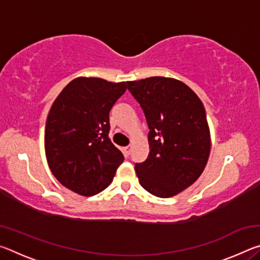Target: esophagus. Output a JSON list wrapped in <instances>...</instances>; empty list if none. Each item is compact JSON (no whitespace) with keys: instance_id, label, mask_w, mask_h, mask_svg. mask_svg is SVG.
I'll list each match as a JSON object with an SVG mask.
<instances>
[{"instance_id":"1","label":"esophagus","mask_w":260,"mask_h":260,"mask_svg":"<svg viewBox=\"0 0 260 260\" xmlns=\"http://www.w3.org/2000/svg\"><path fill=\"white\" fill-rule=\"evenodd\" d=\"M131 151H132V147L131 146H127L124 148V155L128 157L131 155Z\"/></svg>"}]
</instances>
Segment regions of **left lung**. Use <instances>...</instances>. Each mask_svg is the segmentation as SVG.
<instances>
[{
  "label": "left lung",
  "mask_w": 260,
  "mask_h": 260,
  "mask_svg": "<svg viewBox=\"0 0 260 260\" xmlns=\"http://www.w3.org/2000/svg\"><path fill=\"white\" fill-rule=\"evenodd\" d=\"M127 88L150 129V152L135 164L139 182L157 197H172L200 178L209 159L211 141L203 103L187 85L172 78L129 81Z\"/></svg>",
  "instance_id": "8db88e82"
}]
</instances>
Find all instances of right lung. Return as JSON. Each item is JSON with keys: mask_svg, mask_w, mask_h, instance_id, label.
<instances>
[{"mask_svg": "<svg viewBox=\"0 0 260 260\" xmlns=\"http://www.w3.org/2000/svg\"><path fill=\"white\" fill-rule=\"evenodd\" d=\"M127 82L77 78L60 91L45 131L46 156L54 177L82 196L111 183L124 155L109 139V112Z\"/></svg>", "mask_w": 260, "mask_h": 260, "instance_id": "obj_1", "label": "right lung"}]
</instances>
